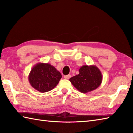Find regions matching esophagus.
<instances>
[{
    "mask_svg": "<svg viewBox=\"0 0 133 133\" xmlns=\"http://www.w3.org/2000/svg\"><path fill=\"white\" fill-rule=\"evenodd\" d=\"M71 77V75H65L64 77V78L66 79H70V78Z\"/></svg>",
    "mask_w": 133,
    "mask_h": 133,
    "instance_id": "obj_1",
    "label": "esophagus"
}]
</instances>
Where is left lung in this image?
I'll use <instances>...</instances> for the list:
<instances>
[{"instance_id": "obj_1", "label": "left lung", "mask_w": 133, "mask_h": 133, "mask_svg": "<svg viewBox=\"0 0 133 133\" xmlns=\"http://www.w3.org/2000/svg\"><path fill=\"white\" fill-rule=\"evenodd\" d=\"M79 74L70 78L69 81L78 91L87 93L97 89L102 82V75L95 65H84L79 70Z\"/></svg>"}]
</instances>
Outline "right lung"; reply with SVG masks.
I'll use <instances>...</instances> for the list:
<instances>
[{"label": "right lung", "instance_id": "add662e5", "mask_svg": "<svg viewBox=\"0 0 133 133\" xmlns=\"http://www.w3.org/2000/svg\"><path fill=\"white\" fill-rule=\"evenodd\" d=\"M61 78L60 72L52 65L38 63L31 70L29 81L34 89L41 92H46L54 88Z\"/></svg>", "mask_w": 133, "mask_h": 133}]
</instances>
